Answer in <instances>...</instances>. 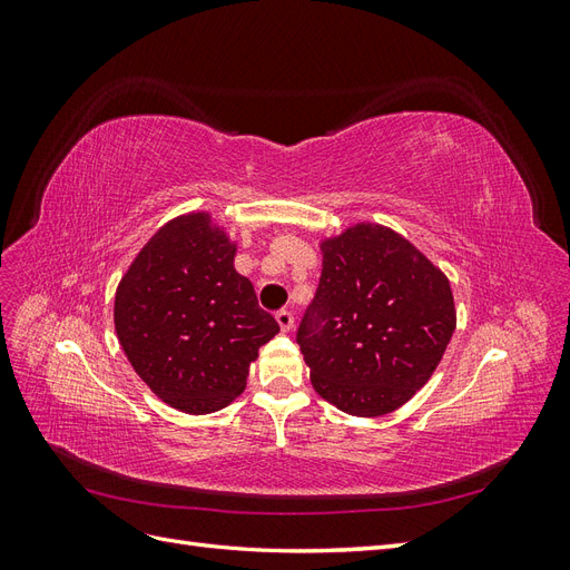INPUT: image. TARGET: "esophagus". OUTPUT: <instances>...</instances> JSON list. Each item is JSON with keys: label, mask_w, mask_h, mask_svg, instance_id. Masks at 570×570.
I'll list each match as a JSON object with an SVG mask.
<instances>
[{"label": "esophagus", "mask_w": 570, "mask_h": 570, "mask_svg": "<svg viewBox=\"0 0 570 570\" xmlns=\"http://www.w3.org/2000/svg\"><path fill=\"white\" fill-rule=\"evenodd\" d=\"M275 321H278L283 333H289L292 325H295V316H292V312H287V308H281V312L275 314Z\"/></svg>", "instance_id": "34e87169"}]
</instances>
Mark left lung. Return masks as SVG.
<instances>
[{"label": "left lung", "mask_w": 570, "mask_h": 570, "mask_svg": "<svg viewBox=\"0 0 570 570\" xmlns=\"http://www.w3.org/2000/svg\"><path fill=\"white\" fill-rule=\"evenodd\" d=\"M323 271L297 331L312 385L352 416H383L433 375L456 312L446 275L409 239L356 223L323 239Z\"/></svg>", "instance_id": "8db88e82"}]
</instances>
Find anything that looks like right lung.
Listing matches in <instances>:
<instances>
[{"label": "right lung", "mask_w": 570, "mask_h": 570, "mask_svg": "<svg viewBox=\"0 0 570 570\" xmlns=\"http://www.w3.org/2000/svg\"><path fill=\"white\" fill-rule=\"evenodd\" d=\"M235 249L209 214L178 216L116 289L114 325L130 366L185 413H212L243 394L258 347L281 331L235 271Z\"/></svg>", "instance_id": "obj_1"}]
</instances>
